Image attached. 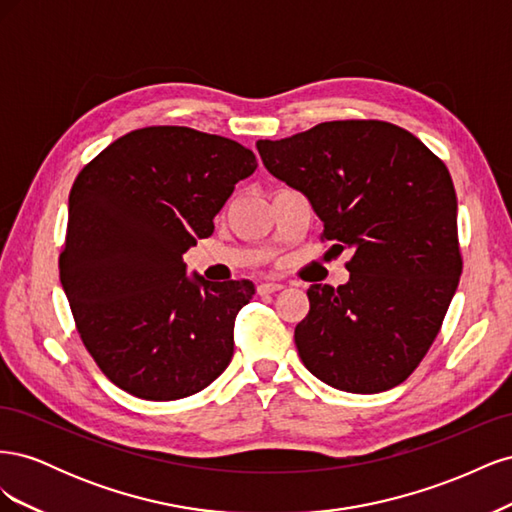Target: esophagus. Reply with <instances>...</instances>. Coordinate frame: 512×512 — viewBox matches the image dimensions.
I'll use <instances>...</instances> for the list:
<instances>
[{"label":"esophagus","instance_id":"34e87169","mask_svg":"<svg viewBox=\"0 0 512 512\" xmlns=\"http://www.w3.org/2000/svg\"><path fill=\"white\" fill-rule=\"evenodd\" d=\"M282 288L284 286L277 284V282H262L258 286V294H271V292H277V290H282Z\"/></svg>","mask_w":512,"mask_h":512}]
</instances>
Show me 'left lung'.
I'll return each mask as SVG.
<instances>
[{
	"label": "left lung",
	"instance_id": "left-lung-1",
	"mask_svg": "<svg viewBox=\"0 0 512 512\" xmlns=\"http://www.w3.org/2000/svg\"><path fill=\"white\" fill-rule=\"evenodd\" d=\"M256 147L312 203L322 241L352 250L344 286L307 290L294 329L303 365L339 391L393 389L423 361L459 284L451 173L414 134L376 119L324 121Z\"/></svg>",
	"mask_w": 512,
	"mask_h": 512
}]
</instances>
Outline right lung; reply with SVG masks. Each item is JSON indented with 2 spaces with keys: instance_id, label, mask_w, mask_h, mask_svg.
I'll use <instances>...</instances> for the list:
<instances>
[{
  "instance_id": "obj_1",
  "label": "right lung",
  "mask_w": 512,
  "mask_h": 512,
  "mask_svg": "<svg viewBox=\"0 0 512 512\" xmlns=\"http://www.w3.org/2000/svg\"><path fill=\"white\" fill-rule=\"evenodd\" d=\"M256 156L230 138L151 126L117 138L76 177L59 280L87 352L126 393L173 401L228 367L250 280L185 275L183 254Z\"/></svg>"
}]
</instances>
